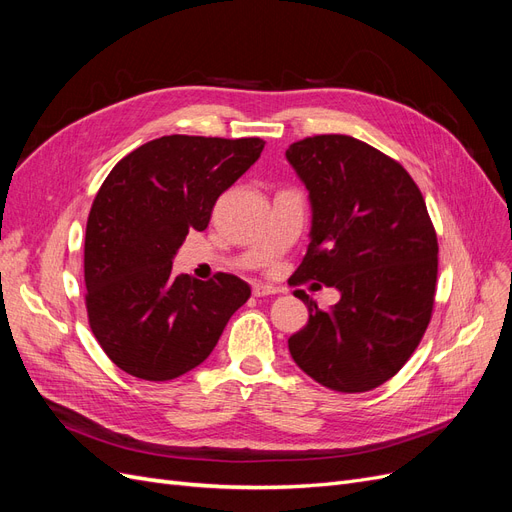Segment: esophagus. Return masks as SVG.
<instances>
[{
    "label": "esophagus",
    "instance_id": "obj_1",
    "mask_svg": "<svg viewBox=\"0 0 512 512\" xmlns=\"http://www.w3.org/2000/svg\"><path fill=\"white\" fill-rule=\"evenodd\" d=\"M252 292H254V297H271V294H280L284 290L277 286H271V284H254Z\"/></svg>",
    "mask_w": 512,
    "mask_h": 512
}]
</instances>
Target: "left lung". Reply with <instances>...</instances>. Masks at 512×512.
Wrapping results in <instances>:
<instances>
[{"label":"left lung","mask_w":512,"mask_h":512,"mask_svg":"<svg viewBox=\"0 0 512 512\" xmlns=\"http://www.w3.org/2000/svg\"><path fill=\"white\" fill-rule=\"evenodd\" d=\"M286 158L312 203V241L294 284L314 280L342 294L322 312L297 290L309 320L288 350L331 391H371L406 365L427 331L438 280L436 228L408 170L363 141L307 136Z\"/></svg>","instance_id":"left-lung-1"}]
</instances>
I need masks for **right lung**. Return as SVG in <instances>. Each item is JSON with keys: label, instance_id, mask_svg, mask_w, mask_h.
I'll return each instance as SVG.
<instances>
[{"label": "right lung", "instance_id": "obj_1", "mask_svg": "<svg viewBox=\"0 0 512 512\" xmlns=\"http://www.w3.org/2000/svg\"><path fill=\"white\" fill-rule=\"evenodd\" d=\"M262 138L170 134L119 160L91 205L85 305L98 344L126 374L164 382L203 363L250 299L237 275H173L190 230L262 153Z\"/></svg>", "mask_w": 512, "mask_h": 512}]
</instances>
